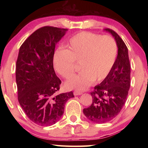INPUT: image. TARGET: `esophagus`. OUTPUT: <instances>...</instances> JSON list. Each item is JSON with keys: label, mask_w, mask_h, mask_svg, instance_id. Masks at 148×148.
<instances>
[{"label": "esophagus", "mask_w": 148, "mask_h": 148, "mask_svg": "<svg viewBox=\"0 0 148 148\" xmlns=\"http://www.w3.org/2000/svg\"><path fill=\"white\" fill-rule=\"evenodd\" d=\"M82 94H83V92L81 91H74V95H75V96H77V95H81Z\"/></svg>", "instance_id": "34e87169"}]
</instances>
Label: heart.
<instances>
[{"instance_id":"1","label":"heart","mask_w":148,"mask_h":148,"mask_svg":"<svg viewBox=\"0 0 148 148\" xmlns=\"http://www.w3.org/2000/svg\"><path fill=\"white\" fill-rule=\"evenodd\" d=\"M65 49H58L53 58L54 69L59 75L68 77L79 62V74L67 80L68 88L84 90L92 82L102 81L109 74L117 55L115 39L109 35L83 31L74 35L64 44Z\"/></svg>"}]
</instances>
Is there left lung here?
Returning a JSON list of instances; mask_svg holds the SVG:
<instances>
[{
    "label": "left lung",
    "mask_w": 148,
    "mask_h": 148,
    "mask_svg": "<svg viewBox=\"0 0 148 148\" xmlns=\"http://www.w3.org/2000/svg\"><path fill=\"white\" fill-rule=\"evenodd\" d=\"M104 31L114 37L118 52L109 74L91 92V105L83 110L87 119L97 123L108 122L119 114L126 102L131 86V64L127 47L113 30L105 29Z\"/></svg>",
    "instance_id": "1"
}]
</instances>
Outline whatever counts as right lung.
<instances>
[{
    "label": "right lung",
    "mask_w": 148,
    "mask_h": 148,
    "mask_svg": "<svg viewBox=\"0 0 148 148\" xmlns=\"http://www.w3.org/2000/svg\"><path fill=\"white\" fill-rule=\"evenodd\" d=\"M67 31L43 27L29 36L19 48L16 66L18 101L29 119L41 126L58 121L65 103L74 97L72 91L57 93L61 81L53 69L56 45Z\"/></svg>",
    "instance_id": "obj_1"
}]
</instances>
